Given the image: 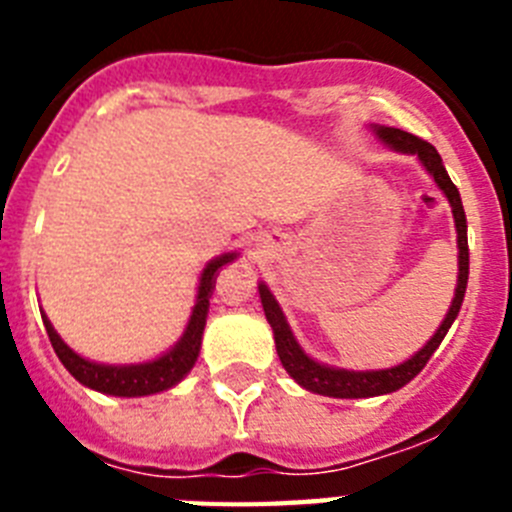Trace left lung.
Masks as SVG:
<instances>
[{"label":"left lung","mask_w":512,"mask_h":512,"mask_svg":"<svg viewBox=\"0 0 512 512\" xmlns=\"http://www.w3.org/2000/svg\"><path fill=\"white\" fill-rule=\"evenodd\" d=\"M374 133L382 140L384 146L395 148L397 153H413L418 156L420 164L425 166V171L433 176V182L438 184L446 200H449L451 212H454L456 223V246H459V279H456V295L451 300L449 312L443 323L438 325L436 336L420 348L418 354L410 356L408 361L392 366V369H379V372H348V369H336V366L318 364L315 359L305 354L300 348V343L295 341L292 330H289L287 318H284L282 307L274 300V295L269 292L266 284H259L261 305H264L266 320H269L271 330H274V343H277V354L282 366L287 369V374L295 379L300 387L315 392V395L325 397H341V400H356V397H377V395H390V392L400 390L413 377H418L420 369L428 364V359L433 356L438 346H441L443 336L449 333L451 323L456 320L461 310V302H464V292H467V279H469V246H467V215H464V207H461L459 189L454 187V182L449 179L446 169H443V161L438 156L436 148L431 143H425L423 138L413 133H405L400 128H384V125H374Z\"/></svg>","instance_id":"8db88e82"}]
</instances>
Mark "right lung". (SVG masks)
<instances>
[{"mask_svg": "<svg viewBox=\"0 0 512 512\" xmlns=\"http://www.w3.org/2000/svg\"><path fill=\"white\" fill-rule=\"evenodd\" d=\"M235 256H238V253H223V256H217V259H212L210 264L205 266V271H202L200 277V289H197V302H194L187 330H184V336L179 338V343H176L171 351H166L164 356L146 361V364L128 366L97 364V361L81 359L76 351H71V348L61 341V336L56 333L51 320L40 312V315H43L45 330H48V338H51L53 351H56L61 364L69 369L71 377H74L76 382H81L84 387H89V390L104 392V395L143 397L171 390L174 384H179L187 377L189 369H192L194 361H197V356H200L202 330H205L207 323V310H210V297L212 287H215L217 269L230 264Z\"/></svg>", "mask_w": 512, "mask_h": 512, "instance_id": "1", "label": "right lung"}]
</instances>
